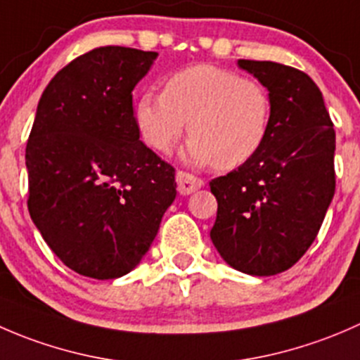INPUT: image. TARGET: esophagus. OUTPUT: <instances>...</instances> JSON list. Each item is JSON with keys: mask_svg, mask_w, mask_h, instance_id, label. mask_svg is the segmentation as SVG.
Listing matches in <instances>:
<instances>
[{"mask_svg": "<svg viewBox=\"0 0 360 360\" xmlns=\"http://www.w3.org/2000/svg\"><path fill=\"white\" fill-rule=\"evenodd\" d=\"M176 183H177V190H179L181 195H190L193 193V191L200 190L203 186L202 179L195 177L193 174L183 172V170H179V172L176 174Z\"/></svg>", "mask_w": 360, "mask_h": 360, "instance_id": "esophagus-1", "label": "esophagus"}]
</instances>
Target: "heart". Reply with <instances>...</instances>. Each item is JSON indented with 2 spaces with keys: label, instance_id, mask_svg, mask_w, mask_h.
<instances>
[{
  "label": "heart",
  "instance_id": "heart-1",
  "mask_svg": "<svg viewBox=\"0 0 360 360\" xmlns=\"http://www.w3.org/2000/svg\"><path fill=\"white\" fill-rule=\"evenodd\" d=\"M271 97L263 83L226 68L197 64L174 72L163 94L146 90L136 103V125L151 150L169 153L188 123L184 155L195 165L237 169L263 146Z\"/></svg>",
  "mask_w": 360,
  "mask_h": 360
}]
</instances>
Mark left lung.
<instances>
[{
	"instance_id": "obj_1",
	"label": "left lung",
	"mask_w": 360,
	"mask_h": 360,
	"mask_svg": "<svg viewBox=\"0 0 360 360\" xmlns=\"http://www.w3.org/2000/svg\"><path fill=\"white\" fill-rule=\"evenodd\" d=\"M271 97L261 150L210 181L217 217L210 240L235 270L257 277L291 268L311 245L335 197L336 134L324 97L300 69L238 60Z\"/></svg>"
}]
</instances>
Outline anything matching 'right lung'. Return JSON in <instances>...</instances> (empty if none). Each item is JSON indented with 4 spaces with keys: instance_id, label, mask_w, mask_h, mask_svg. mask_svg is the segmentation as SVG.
Returning <instances> with one entry per match:
<instances>
[{
    "instance_id": "add662e5",
    "label": "right lung",
    "mask_w": 360,
    "mask_h": 360,
    "mask_svg": "<svg viewBox=\"0 0 360 360\" xmlns=\"http://www.w3.org/2000/svg\"><path fill=\"white\" fill-rule=\"evenodd\" d=\"M157 52L101 46L46 85L25 146L29 214L56 256L108 281L139 264L176 198V170L139 141L132 90Z\"/></svg>"
}]
</instances>
